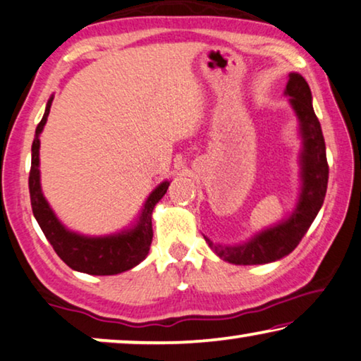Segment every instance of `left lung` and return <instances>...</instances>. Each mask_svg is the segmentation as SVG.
Returning a JSON list of instances; mask_svg holds the SVG:
<instances>
[{"instance_id": "obj_1", "label": "left lung", "mask_w": 361, "mask_h": 361, "mask_svg": "<svg viewBox=\"0 0 361 361\" xmlns=\"http://www.w3.org/2000/svg\"><path fill=\"white\" fill-rule=\"evenodd\" d=\"M286 93L302 124L303 135V188L300 202L292 216L284 223L262 232L250 242L238 247L216 245L209 238L204 240L219 258L234 264H263L281 259L295 248L321 209L328 188L329 166L326 158V143L321 124L312 104V90L300 74H289Z\"/></svg>"}]
</instances>
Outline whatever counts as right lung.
<instances>
[{
    "label": "right lung",
    "instance_id": "1",
    "mask_svg": "<svg viewBox=\"0 0 361 361\" xmlns=\"http://www.w3.org/2000/svg\"><path fill=\"white\" fill-rule=\"evenodd\" d=\"M51 103L53 98H49L45 114H43L40 124L37 126L35 138H33L32 143L29 190L33 216H35L37 223L40 224L48 242L51 243L54 252L69 268L93 276H111L134 268L148 255L153 238V208L168 190L169 182H163L161 185H158L152 192V195L145 202L140 221H138L135 229L109 237H84L69 232L51 212L40 188V171H38L40 138H38V135L42 134L43 126L47 124Z\"/></svg>",
    "mask_w": 361,
    "mask_h": 361
}]
</instances>
